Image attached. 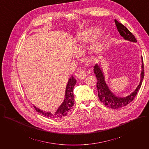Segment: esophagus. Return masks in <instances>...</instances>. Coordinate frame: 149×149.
I'll return each instance as SVG.
<instances>
[{
	"mask_svg": "<svg viewBox=\"0 0 149 149\" xmlns=\"http://www.w3.org/2000/svg\"><path fill=\"white\" fill-rule=\"evenodd\" d=\"M76 75H77L78 78L81 79H83L86 77V73L84 71L80 70L76 74Z\"/></svg>",
	"mask_w": 149,
	"mask_h": 149,
	"instance_id": "esophagus-1",
	"label": "esophagus"
}]
</instances>
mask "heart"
Returning <instances> with one entry per match:
<instances>
[{"mask_svg":"<svg viewBox=\"0 0 149 149\" xmlns=\"http://www.w3.org/2000/svg\"><path fill=\"white\" fill-rule=\"evenodd\" d=\"M99 29L96 27H92L86 29L77 34L75 37V43L77 46L82 47L88 43L97 34ZM104 44V37H101L100 38L93 41L89 47L90 52L94 55H98L103 51Z\"/></svg>","mask_w":149,"mask_h":149,"instance_id":"1","label":"heart"}]
</instances>
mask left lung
Instances as JSON below:
<instances>
[{
  "label": "left lung",
  "instance_id": "1",
  "mask_svg": "<svg viewBox=\"0 0 149 149\" xmlns=\"http://www.w3.org/2000/svg\"><path fill=\"white\" fill-rule=\"evenodd\" d=\"M115 22L120 34L125 40L136 42V39L130 30L123 24L119 22L116 19H115ZM142 60L143 63L142 58ZM142 71L141 74V79L139 85L138 86L136 89L130 95H128V96L125 97H120L116 96L108 88L105 81L104 74L102 73V71L100 65H98V64H95L94 66V72L95 74V77L97 78V88L98 90V95L100 101L102 102L106 107L112 109H118L123 108L132 102L137 95L138 91L140 89L142 85V81L144 78L145 72L144 65L143 63L142 65Z\"/></svg>",
  "mask_w": 149,
  "mask_h": 149
}]
</instances>
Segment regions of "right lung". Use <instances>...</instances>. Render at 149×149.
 Here are the masks:
<instances>
[{
  "label": "right lung",
  "mask_w": 149,
  "mask_h": 149,
  "mask_svg": "<svg viewBox=\"0 0 149 149\" xmlns=\"http://www.w3.org/2000/svg\"><path fill=\"white\" fill-rule=\"evenodd\" d=\"M76 83V79L72 76H71L68 79V84L66 86L64 100L61 105L60 106L59 108L58 109L56 112L52 113L50 112H46L37 108L36 107H34L36 111L38 113H41L42 115L52 119H62L67 115H68L72 110V107L74 105L73 89Z\"/></svg>",
  "instance_id": "obj_1"
}]
</instances>
